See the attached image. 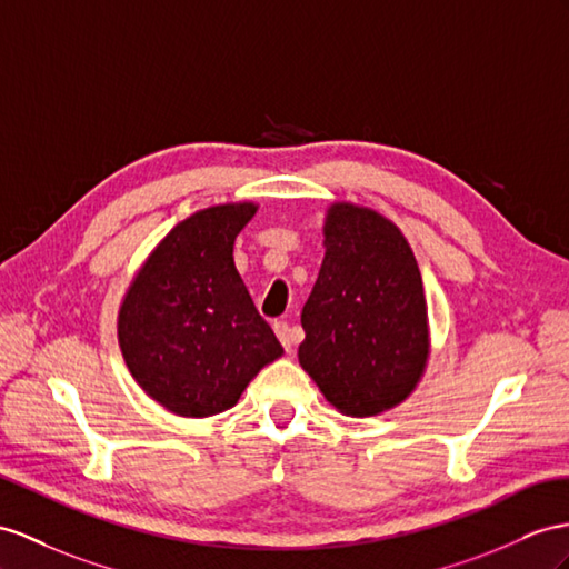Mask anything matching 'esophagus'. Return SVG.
<instances>
[{"label":"esophagus","mask_w":569,"mask_h":569,"mask_svg":"<svg viewBox=\"0 0 569 569\" xmlns=\"http://www.w3.org/2000/svg\"><path fill=\"white\" fill-rule=\"evenodd\" d=\"M273 331H276V337L281 339L286 351L293 353V348H296V343H298V337L293 333V329H290V325H288V322H276V325H273Z\"/></svg>","instance_id":"esophagus-1"}]
</instances>
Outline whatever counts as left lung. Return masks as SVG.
Here are the masks:
<instances>
[{
  "label": "left lung",
  "mask_w": 569,
  "mask_h": 569,
  "mask_svg": "<svg viewBox=\"0 0 569 569\" xmlns=\"http://www.w3.org/2000/svg\"><path fill=\"white\" fill-rule=\"evenodd\" d=\"M325 247L300 315V366L341 413H382L411 395L428 360L416 257L395 223L351 203L329 209Z\"/></svg>",
  "instance_id": "1"
}]
</instances>
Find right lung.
<instances>
[{
	"label": "right lung",
	"mask_w": 569,
	"mask_h": 569,
	"mask_svg": "<svg viewBox=\"0 0 569 569\" xmlns=\"http://www.w3.org/2000/svg\"><path fill=\"white\" fill-rule=\"evenodd\" d=\"M254 203H228L174 226L139 271L120 310V346L146 395L180 416L238 403L283 348L254 308L232 242Z\"/></svg>",
	"instance_id": "add662e5"
}]
</instances>
